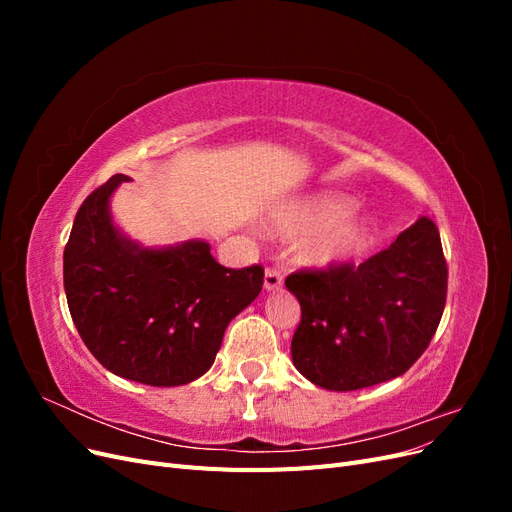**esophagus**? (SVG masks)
<instances>
[{
	"mask_svg": "<svg viewBox=\"0 0 512 512\" xmlns=\"http://www.w3.org/2000/svg\"><path fill=\"white\" fill-rule=\"evenodd\" d=\"M282 284H284L282 273L277 271L275 267H269V269L265 271V288H267V290H277Z\"/></svg>",
	"mask_w": 512,
	"mask_h": 512,
	"instance_id": "34e87169",
	"label": "esophagus"
}]
</instances>
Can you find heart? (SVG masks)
<instances>
[{
    "mask_svg": "<svg viewBox=\"0 0 512 512\" xmlns=\"http://www.w3.org/2000/svg\"><path fill=\"white\" fill-rule=\"evenodd\" d=\"M354 209L356 205L348 198L324 196L314 200V203H307L303 207L277 215L275 228L280 232H288V235H301V232H309L327 222L346 218ZM371 237H374V224L369 220L337 222L318 232L312 239H307L299 247V258L305 265L327 267L363 250Z\"/></svg>",
    "mask_w": 512,
    "mask_h": 512,
    "instance_id": "heart-1",
    "label": "heart"
}]
</instances>
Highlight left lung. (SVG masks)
<instances>
[{"mask_svg": "<svg viewBox=\"0 0 512 512\" xmlns=\"http://www.w3.org/2000/svg\"><path fill=\"white\" fill-rule=\"evenodd\" d=\"M286 288L301 303L292 363L322 389L356 391L393 380L436 333L448 288L438 226L418 218L359 267L299 269Z\"/></svg>", "mask_w": 512, "mask_h": 512, "instance_id": "obj_1", "label": "left lung"}]
</instances>
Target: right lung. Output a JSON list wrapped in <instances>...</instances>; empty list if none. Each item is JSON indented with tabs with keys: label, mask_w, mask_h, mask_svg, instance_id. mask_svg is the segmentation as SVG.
I'll use <instances>...</instances> for the list:
<instances>
[{
	"label": "right lung",
	"mask_w": 512,
	"mask_h": 512,
	"mask_svg": "<svg viewBox=\"0 0 512 512\" xmlns=\"http://www.w3.org/2000/svg\"><path fill=\"white\" fill-rule=\"evenodd\" d=\"M113 175L76 211L64 250V288L74 327L115 376L179 386L213 365L228 322L265 284V269H226L205 241L143 250L113 226Z\"/></svg>",
	"instance_id": "add662e5"
}]
</instances>
